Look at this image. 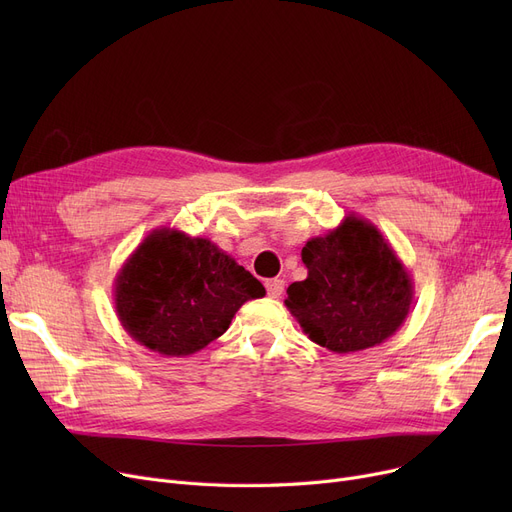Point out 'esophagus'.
<instances>
[{
  "instance_id": "1",
  "label": "esophagus",
  "mask_w": 512,
  "mask_h": 512,
  "mask_svg": "<svg viewBox=\"0 0 512 512\" xmlns=\"http://www.w3.org/2000/svg\"><path fill=\"white\" fill-rule=\"evenodd\" d=\"M265 288H267V294H270L272 299H278L280 294L284 292V280H280V278L267 280V282H265Z\"/></svg>"
}]
</instances>
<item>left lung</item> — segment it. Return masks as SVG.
I'll return each instance as SVG.
<instances>
[{"label":"left lung","instance_id":"obj_1","mask_svg":"<svg viewBox=\"0 0 512 512\" xmlns=\"http://www.w3.org/2000/svg\"><path fill=\"white\" fill-rule=\"evenodd\" d=\"M307 278L288 286L284 305L311 342L346 355L386 342L413 305L411 274L384 234L348 213L303 247Z\"/></svg>","mask_w":512,"mask_h":512}]
</instances>
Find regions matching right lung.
I'll use <instances>...</instances> for the list:
<instances>
[{
  "label": "right lung",
  "mask_w": 512,
  "mask_h": 512,
  "mask_svg": "<svg viewBox=\"0 0 512 512\" xmlns=\"http://www.w3.org/2000/svg\"><path fill=\"white\" fill-rule=\"evenodd\" d=\"M263 294V284L215 242L176 228L149 232L114 282L122 328L164 357L201 351Z\"/></svg>",
  "instance_id": "add662e5"
}]
</instances>
